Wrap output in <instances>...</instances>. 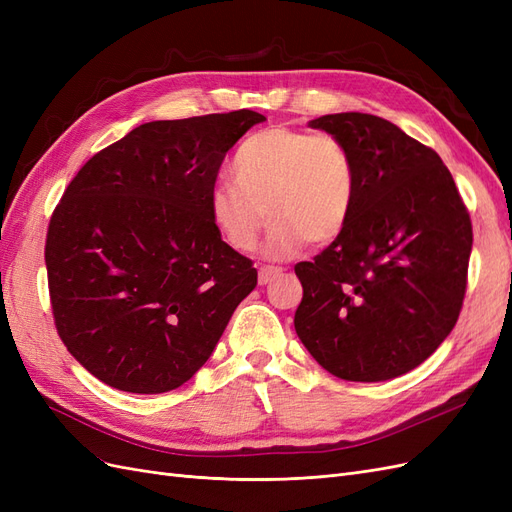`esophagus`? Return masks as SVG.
<instances>
[{"label":"esophagus","instance_id":"34e87169","mask_svg":"<svg viewBox=\"0 0 512 512\" xmlns=\"http://www.w3.org/2000/svg\"><path fill=\"white\" fill-rule=\"evenodd\" d=\"M280 275H282L280 267H260L258 269V284L267 286L269 282H273L275 277H280Z\"/></svg>","mask_w":512,"mask_h":512}]
</instances>
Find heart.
<instances>
[{
    "label": "heart",
    "instance_id": "obj_1",
    "mask_svg": "<svg viewBox=\"0 0 512 512\" xmlns=\"http://www.w3.org/2000/svg\"><path fill=\"white\" fill-rule=\"evenodd\" d=\"M234 183L207 194L215 232L235 252H252L271 218L265 252L286 258L309 241L333 243L352 220L359 170L337 136L292 128L252 134L232 158Z\"/></svg>",
    "mask_w": 512,
    "mask_h": 512
}]
</instances>
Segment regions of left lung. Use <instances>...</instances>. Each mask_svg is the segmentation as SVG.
I'll list each match as a JSON object with an SVG mask.
<instances>
[{"mask_svg": "<svg viewBox=\"0 0 512 512\" xmlns=\"http://www.w3.org/2000/svg\"><path fill=\"white\" fill-rule=\"evenodd\" d=\"M354 156L352 220L294 273L303 301L294 329L329 374L382 382L421 365L459 318L472 222L451 170L431 147L367 113L322 115Z\"/></svg>", "mask_w": 512, "mask_h": 512, "instance_id": "left-lung-1", "label": "left lung"}]
</instances>
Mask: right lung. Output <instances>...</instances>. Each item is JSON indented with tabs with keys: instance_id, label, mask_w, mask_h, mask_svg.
Returning <instances> with one entry per match:
<instances>
[{
	"instance_id": "right-lung-1",
	"label": "right lung",
	"mask_w": 512,
	"mask_h": 512,
	"mask_svg": "<svg viewBox=\"0 0 512 512\" xmlns=\"http://www.w3.org/2000/svg\"><path fill=\"white\" fill-rule=\"evenodd\" d=\"M265 115L151 121L91 158L51 215L44 262L55 329L89 374L156 395L207 363L256 288L252 260L207 213L226 151Z\"/></svg>"
}]
</instances>
